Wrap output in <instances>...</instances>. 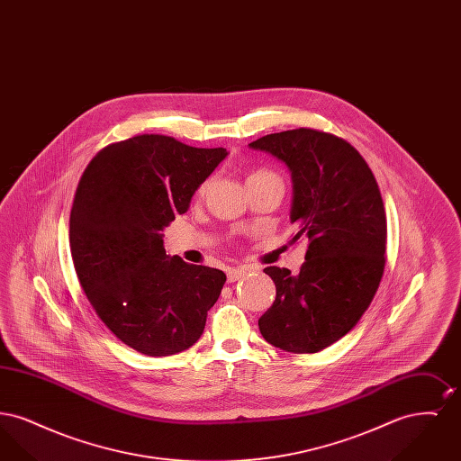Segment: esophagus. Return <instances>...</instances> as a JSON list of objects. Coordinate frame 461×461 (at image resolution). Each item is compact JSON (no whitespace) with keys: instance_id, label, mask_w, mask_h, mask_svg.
<instances>
[{"instance_id":"34e87169","label":"esophagus","mask_w":461,"mask_h":461,"mask_svg":"<svg viewBox=\"0 0 461 461\" xmlns=\"http://www.w3.org/2000/svg\"><path fill=\"white\" fill-rule=\"evenodd\" d=\"M249 273V267H245V266H239V267H230L228 271H226V276H228V282L230 284H233V282H237V280H240L243 275H247Z\"/></svg>"}]
</instances>
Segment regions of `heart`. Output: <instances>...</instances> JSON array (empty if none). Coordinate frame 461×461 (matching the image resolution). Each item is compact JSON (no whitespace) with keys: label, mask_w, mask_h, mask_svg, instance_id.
<instances>
[{"label":"heart","mask_w":461,"mask_h":461,"mask_svg":"<svg viewBox=\"0 0 461 461\" xmlns=\"http://www.w3.org/2000/svg\"><path fill=\"white\" fill-rule=\"evenodd\" d=\"M263 177H278V176L275 175L273 171H269V169H256V171H252L250 176L247 177V181L263 179ZM211 185H212V179H205V181L200 185V188H198V195H205L207 190L211 188Z\"/></svg>","instance_id":"b5f03b06"}]
</instances>
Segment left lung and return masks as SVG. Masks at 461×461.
<instances>
[{
    "label": "left lung",
    "instance_id": "left-lung-1",
    "mask_svg": "<svg viewBox=\"0 0 461 461\" xmlns=\"http://www.w3.org/2000/svg\"><path fill=\"white\" fill-rule=\"evenodd\" d=\"M292 173V241L307 243L299 275L269 266L276 299L259 318L266 342L311 354L351 331L372 304L385 267L387 220L366 160L346 140L299 128L252 141Z\"/></svg>",
    "mask_w": 461,
    "mask_h": 461
}]
</instances>
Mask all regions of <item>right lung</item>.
I'll return each mask as SVG.
<instances>
[{"label": "right lung", "mask_w": 461, "mask_h": 461, "mask_svg": "<svg viewBox=\"0 0 461 461\" xmlns=\"http://www.w3.org/2000/svg\"><path fill=\"white\" fill-rule=\"evenodd\" d=\"M226 155L140 134L100 150L81 176L68 228L74 267L98 318L134 351L192 348L220 297L226 275L169 258L162 230Z\"/></svg>", "instance_id": "obj_1"}]
</instances>
